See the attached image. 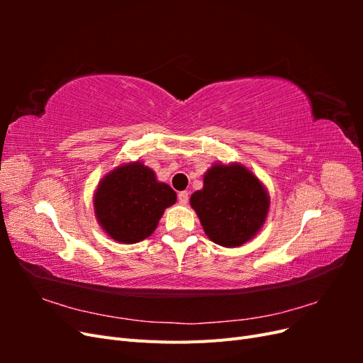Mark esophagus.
I'll return each mask as SVG.
<instances>
[{
    "label": "esophagus",
    "mask_w": 363,
    "mask_h": 363,
    "mask_svg": "<svg viewBox=\"0 0 363 363\" xmlns=\"http://www.w3.org/2000/svg\"><path fill=\"white\" fill-rule=\"evenodd\" d=\"M188 201H189V194L186 192V191L180 192V194H179V203L184 206V204H188Z\"/></svg>",
    "instance_id": "obj_1"
}]
</instances>
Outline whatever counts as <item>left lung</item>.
Masks as SVG:
<instances>
[{
	"mask_svg": "<svg viewBox=\"0 0 363 363\" xmlns=\"http://www.w3.org/2000/svg\"><path fill=\"white\" fill-rule=\"evenodd\" d=\"M212 242L236 248L255 238L267 221L269 195L263 183L242 163H213L204 174L203 189L191 195Z\"/></svg>",
	"mask_w": 363,
	"mask_h": 363,
	"instance_id": "8db88e82",
	"label": "left lung"
}]
</instances>
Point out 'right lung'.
Instances as JSON below:
<instances>
[{"label":"right lung","instance_id":"obj_1","mask_svg":"<svg viewBox=\"0 0 363 363\" xmlns=\"http://www.w3.org/2000/svg\"><path fill=\"white\" fill-rule=\"evenodd\" d=\"M177 201L171 186L144 163L127 162L107 172L94 194L98 224L116 242L136 244L155 232L164 208Z\"/></svg>","mask_w":363,"mask_h":363}]
</instances>
